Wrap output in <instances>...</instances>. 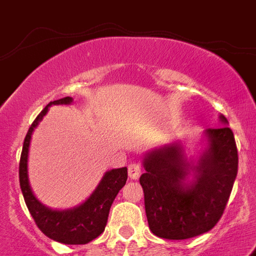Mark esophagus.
Wrapping results in <instances>:
<instances>
[{
    "mask_svg": "<svg viewBox=\"0 0 256 256\" xmlns=\"http://www.w3.org/2000/svg\"><path fill=\"white\" fill-rule=\"evenodd\" d=\"M128 176L132 179H138L142 174V168L138 164H128Z\"/></svg>",
    "mask_w": 256,
    "mask_h": 256,
    "instance_id": "obj_1",
    "label": "esophagus"
}]
</instances>
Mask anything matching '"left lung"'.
Returning <instances> with one entry per match:
<instances>
[{"label": "left lung", "instance_id": "1", "mask_svg": "<svg viewBox=\"0 0 256 256\" xmlns=\"http://www.w3.org/2000/svg\"><path fill=\"white\" fill-rule=\"evenodd\" d=\"M227 124L226 116H219ZM207 148L198 164L187 160L179 144L148 152L144 160V188L148 227L164 239L182 240L210 231L230 198L238 172V150L228 126L207 128ZM193 182H186L190 171Z\"/></svg>", "mask_w": 256, "mask_h": 256}]
</instances>
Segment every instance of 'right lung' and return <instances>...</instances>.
Here are the masks:
<instances>
[{"label": "right lung", "instance_id": "obj_1", "mask_svg": "<svg viewBox=\"0 0 256 256\" xmlns=\"http://www.w3.org/2000/svg\"><path fill=\"white\" fill-rule=\"evenodd\" d=\"M73 102L72 96L53 100L42 110L34 120L26 134L20 160V186L29 212L33 216L38 228L56 242L64 244H86L104 232L108 223V211L116 194L128 180V168H114L108 171L90 196L80 206L70 210H52L44 206L30 188L28 179V154L30 138L34 128L41 122L49 106L52 104H69Z\"/></svg>", "mask_w": 256, "mask_h": 256}]
</instances>
